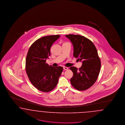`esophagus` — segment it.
Returning a JSON list of instances; mask_svg holds the SVG:
<instances>
[{
  "instance_id": "esophagus-1",
  "label": "esophagus",
  "mask_w": 125,
  "mask_h": 125,
  "mask_svg": "<svg viewBox=\"0 0 125 125\" xmlns=\"http://www.w3.org/2000/svg\"><path fill=\"white\" fill-rule=\"evenodd\" d=\"M63 69L64 70H68V67H63Z\"/></svg>"
}]
</instances>
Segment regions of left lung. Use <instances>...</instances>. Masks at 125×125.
Masks as SVG:
<instances>
[{"instance_id": "obj_1", "label": "left lung", "mask_w": 125, "mask_h": 125, "mask_svg": "<svg viewBox=\"0 0 125 125\" xmlns=\"http://www.w3.org/2000/svg\"><path fill=\"white\" fill-rule=\"evenodd\" d=\"M65 36L73 46L74 57L82 62L78 69L70 67L73 73L71 83L77 90H87L96 81L100 72L101 62L97 50L92 42L84 36L71 34Z\"/></svg>"}]
</instances>
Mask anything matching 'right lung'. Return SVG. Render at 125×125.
Here are the masks:
<instances>
[{"instance_id": "right-lung-1", "label": "right lung", "mask_w": 125, "mask_h": 125, "mask_svg": "<svg viewBox=\"0 0 125 125\" xmlns=\"http://www.w3.org/2000/svg\"><path fill=\"white\" fill-rule=\"evenodd\" d=\"M60 37L49 35L40 38L31 46L26 60L27 76L38 90L49 92L56 87L63 68L49 66L46 61L50 55V48Z\"/></svg>"}]
</instances>
